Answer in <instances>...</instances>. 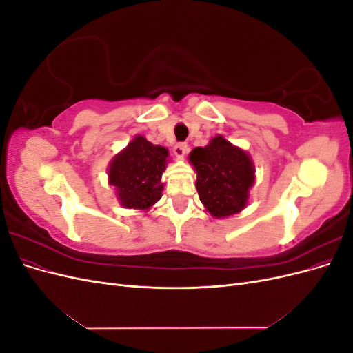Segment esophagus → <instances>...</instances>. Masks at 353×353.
I'll return each instance as SVG.
<instances>
[{
  "mask_svg": "<svg viewBox=\"0 0 353 353\" xmlns=\"http://www.w3.org/2000/svg\"><path fill=\"white\" fill-rule=\"evenodd\" d=\"M187 144L185 143H176L175 145H174V154L176 156V157H179V159H183L184 156H185V153H187Z\"/></svg>",
  "mask_w": 353,
  "mask_h": 353,
  "instance_id": "esophagus-1",
  "label": "esophagus"
}]
</instances>
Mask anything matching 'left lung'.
<instances>
[{"instance_id": "8db88e82", "label": "left lung", "mask_w": 353, "mask_h": 353, "mask_svg": "<svg viewBox=\"0 0 353 353\" xmlns=\"http://www.w3.org/2000/svg\"><path fill=\"white\" fill-rule=\"evenodd\" d=\"M190 162L197 172L199 199L213 218H227L245 208L254 184V166L248 153L216 135L206 147H196Z\"/></svg>"}]
</instances>
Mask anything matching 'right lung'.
<instances>
[{"label": "right lung", "mask_w": 353, "mask_h": 353, "mask_svg": "<svg viewBox=\"0 0 353 353\" xmlns=\"http://www.w3.org/2000/svg\"><path fill=\"white\" fill-rule=\"evenodd\" d=\"M169 152L137 135L109 165V184L126 209L148 210L162 197V174Z\"/></svg>", "instance_id": "add662e5"}]
</instances>
